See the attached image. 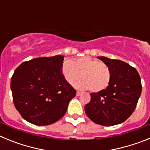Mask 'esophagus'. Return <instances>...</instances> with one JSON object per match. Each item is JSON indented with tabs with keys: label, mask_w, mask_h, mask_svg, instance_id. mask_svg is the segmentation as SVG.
Masks as SVG:
<instances>
[{
	"label": "esophagus",
	"mask_w": 150,
	"mask_h": 150,
	"mask_svg": "<svg viewBox=\"0 0 150 150\" xmlns=\"http://www.w3.org/2000/svg\"><path fill=\"white\" fill-rule=\"evenodd\" d=\"M80 95H82L81 91H76V95H77V96H79Z\"/></svg>",
	"instance_id": "1"
}]
</instances>
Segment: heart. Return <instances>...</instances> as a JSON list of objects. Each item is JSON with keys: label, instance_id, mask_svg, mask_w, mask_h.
<instances>
[{"label": "heart", "instance_id": "1", "mask_svg": "<svg viewBox=\"0 0 150 150\" xmlns=\"http://www.w3.org/2000/svg\"><path fill=\"white\" fill-rule=\"evenodd\" d=\"M62 73L66 81L71 85L77 83L82 77L83 80L78 83V86L93 92L105 89L109 86L111 78L110 70L106 64L88 56L79 58L74 63L64 61Z\"/></svg>", "mask_w": 150, "mask_h": 150}]
</instances>
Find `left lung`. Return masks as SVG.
Segmentation results:
<instances>
[{"label": "left lung", "mask_w": 150, "mask_h": 150, "mask_svg": "<svg viewBox=\"0 0 150 150\" xmlns=\"http://www.w3.org/2000/svg\"><path fill=\"white\" fill-rule=\"evenodd\" d=\"M110 67L109 86L103 91L91 93L85 112L91 121L104 126L120 124L134 111L142 91L138 72L128 64L104 56L98 57Z\"/></svg>", "instance_id": "left-lung-1"}]
</instances>
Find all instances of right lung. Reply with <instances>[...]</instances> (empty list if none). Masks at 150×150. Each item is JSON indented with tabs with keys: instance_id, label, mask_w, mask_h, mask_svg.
Masks as SVG:
<instances>
[{
	"instance_id": "add662e5",
	"label": "right lung",
	"mask_w": 150,
	"mask_h": 150,
	"mask_svg": "<svg viewBox=\"0 0 150 150\" xmlns=\"http://www.w3.org/2000/svg\"><path fill=\"white\" fill-rule=\"evenodd\" d=\"M63 55L36 58L22 63L11 78L13 104L22 117L36 125L62 119L76 91L62 73Z\"/></svg>"
}]
</instances>
